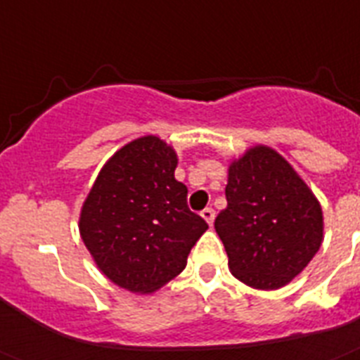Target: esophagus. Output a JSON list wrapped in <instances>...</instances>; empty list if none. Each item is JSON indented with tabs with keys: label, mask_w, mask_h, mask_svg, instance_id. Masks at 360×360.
<instances>
[{
	"label": "esophagus",
	"mask_w": 360,
	"mask_h": 360,
	"mask_svg": "<svg viewBox=\"0 0 360 360\" xmlns=\"http://www.w3.org/2000/svg\"><path fill=\"white\" fill-rule=\"evenodd\" d=\"M201 216H203V219L208 223V225L212 226L214 217H216V210H214V208L208 207V208H205V210H201Z\"/></svg>",
	"instance_id": "obj_1"
}]
</instances>
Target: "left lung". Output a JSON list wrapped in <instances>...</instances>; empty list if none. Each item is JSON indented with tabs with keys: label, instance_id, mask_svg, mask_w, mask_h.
Segmentation results:
<instances>
[{
	"label": "left lung",
	"instance_id": "1",
	"mask_svg": "<svg viewBox=\"0 0 360 360\" xmlns=\"http://www.w3.org/2000/svg\"><path fill=\"white\" fill-rule=\"evenodd\" d=\"M226 208L214 226L232 274L256 289H278L309 264L322 243V208L280 153L250 148L229 168Z\"/></svg>",
	"mask_w": 360,
	"mask_h": 360
}]
</instances>
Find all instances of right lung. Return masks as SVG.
I'll return each instance as SVG.
<instances>
[{
    "label": "right lung",
    "instance_id": "obj_1",
    "mask_svg": "<svg viewBox=\"0 0 360 360\" xmlns=\"http://www.w3.org/2000/svg\"><path fill=\"white\" fill-rule=\"evenodd\" d=\"M177 155L148 135L105 162L80 214V234L111 282L153 292L186 267L208 229L186 205L188 190L174 177Z\"/></svg>",
    "mask_w": 360,
    "mask_h": 360
}]
</instances>
